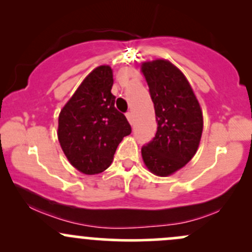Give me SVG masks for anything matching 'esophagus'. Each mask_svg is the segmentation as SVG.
I'll use <instances>...</instances> for the list:
<instances>
[{
    "label": "esophagus",
    "mask_w": 252,
    "mask_h": 252,
    "mask_svg": "<svg viewBox=\"0 0 252 252\" xmlns=\"http://www.w3.org/2000/svg\"><path fill=\"white\" fill-rule=\"evenodd\" d=\"M126 118H127V120H128V123L131 124V125H133V123H134V116H133V114H132L131 112L126 113Z\"/></svg>",
    "instance_id": "esophagus-1"
}]
</instances>
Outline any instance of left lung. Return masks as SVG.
Listing matches in <instances>:
<instances>
[{
	"label": "left lung",
	"instance_id": "1",
	"mask_svg": "<svg viewBox=\"0 0 252 252\" xmlns=\"http://www.w3.org/2000/svg\"><path fill=\"white\" fill-rule=\"evenodd\" d=\"M142 72L155 108L158 131L143 145L145 166L158 177L183 168L198 149L203 115L185 75L169 61L144 62Z\"/></svg>",
	"mask_w": 252,
	"mask_h": 252
}]
</instances>
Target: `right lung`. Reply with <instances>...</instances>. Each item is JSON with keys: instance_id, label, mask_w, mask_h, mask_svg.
Segmentation results:
<instances>
[{"instance_id": "add662e5", "label": "right lung", "mask_w": 252, "mask_h": 252, "mask_svg": "<svg viewBox=\"0 0 252 252\" xmlns=\"http://www.w3.org/2000/svg\"><path fill=\"white\" fill-rule=\"evenodd\" d=\"M113 82L109 66L94 68L59 115L62 150L72 166L84 174L107 169L118 145L132 131L126 116L114 105Z\"/></svg>"}]
</instances>
